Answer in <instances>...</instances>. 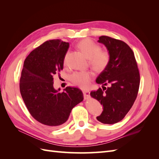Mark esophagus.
Segmentation results:
<instances>
[{"mask_svg": "<svg viewBox=\"0 0 159 159\" xmlns=\"http://www.w3.org/2000/svg\"><path fill=\"white\" fill-rule=\"evenodd\" d=\"M83 95H84V98L85 99H88L90 97V92H89L88 90H83Z\"/></svg>", "mask_w": 159, "mask_h": 159, "instance_id": "1", "label": "esophagus"}]
</instances>
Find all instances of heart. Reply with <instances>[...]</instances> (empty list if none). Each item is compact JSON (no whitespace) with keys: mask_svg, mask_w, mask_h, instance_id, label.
I'll list each match as a JSON object with an SVG mask.
<instances>
[{"mask_svg":"<svg viewBox=\"0 0 159 159\" xmlns=\"http://www.w3.org/2000/svg\"><path fill=\"white\" fill-rule=\"evenodd\" d=\"M78 47L87 58L89 62L94 69L97 71L104 70L109 65L111 55L109 51L100 50V46L96 43L88 39L80 41ZM67 54L64 58V63H66ZM92 77V73L89 71L74 72L70 77L71 81L81 88H87Z\"/></svg>","mask_w":159,"mask_h":159,"instance_id":"1","label":"heart"}]
</instances>
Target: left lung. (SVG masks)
Instances as JSON below:
<instances>
[{"instance_id":"1","label":"left lung","mask_w":159,"mask_h":159,"mask_svg":"<svg viewBox=\"0 0 159 159\" xmlns=\"http://www.w3.org/2000/svg\"><path fill=\"white\" fill-rule=\"evenodd\" d=\"M98 42L107 47L111 59L96 80L102 89L92 91L90 95L103 106L96 119L113 124L123 120L133 107L139 92L140 75L134 52L127 43L104 35L100 37ZM107 84L109 87H104Z\"/></svg>"}]
</instances>
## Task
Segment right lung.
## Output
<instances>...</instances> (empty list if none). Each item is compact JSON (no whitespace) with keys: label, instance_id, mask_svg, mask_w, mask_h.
Segmentation results:
<instances>
[{"label":"right lung","instance_id":"obj_1","mask_svg":"<svg viewBox=\"0 0 159 159\" xmlns=\"http://www.w3.org/2000/svg\"><path fill=\"white\" fill-rule=\"evenodd\" d=\"M69 43L52 39L29 54L24 62L20 91L32 117L49 128L59 127L68 119L73 108L83 100L82 91L67 87L63 92L53 87V76L63 68Z\"/></svg>","mask_w":159,"mask_h":159}]
</instances>
